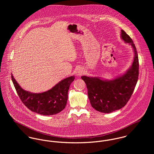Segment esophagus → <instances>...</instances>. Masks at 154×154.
<instances>
[{"mask_svg":"<svg viewBox=\"0 0 154 154\" xmlns=\"http://www.w3.org/2000/svg\"><path fill=\"white\" fill-rule=\"evenodd\" d=\"M76 75L77 76H81V75H82V74L83 73V70H80V69H79L78 71H76Z\"/></svg>","mask_w":154,"mask_h":154,"instance_id":"34e87169","label":"esophagus"}]
</instances>
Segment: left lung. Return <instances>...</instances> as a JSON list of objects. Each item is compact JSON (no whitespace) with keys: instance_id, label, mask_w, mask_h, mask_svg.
<instances>
[{"instance_id":"obj_1","label":"left lung","mask_w":154,"mask_h":154,"mask_svg":"<svg viewBox=\"0 0 154 154\" xmlns=\"http://www.w3.org/2000/svg\"><path fill=\"white\" fill-rule=\"evenodd\" d=\"M121 38L132 45L134 54L132 66L125 74L110 81L98 77H81L87 85L91 106L104 113L123 108L131 98L138 79L139 59L136 48L132 38L123 29Z\"/></svg>"}]
</instances>
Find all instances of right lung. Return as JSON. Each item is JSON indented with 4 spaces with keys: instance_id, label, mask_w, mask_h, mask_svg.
<instances>
[{
    "instance_id": "add662e5",
    "label": "right lung",
    "mask_w": 154,
    "mask_h": 154,
    "mask_svg": "<svg viewBox=\"0 0 154 154\" xmlns=\"http://www.w3.org/2000/svg\"><path fill=\"white\" fill-rule=\"evenodd\" d=\"M14 87L23 104L34 112L51 116L57 114L66 107L68 90L74 76L65 78L54 87L42 93H32L22 89L11 75Z\"/></svg>"
}]
</instances>
